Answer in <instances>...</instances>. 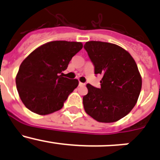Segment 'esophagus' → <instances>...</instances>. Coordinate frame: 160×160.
<instances>
[{
    "mask_svg": "<svg viewBox=\"0 0 160 160\" xmlns=\"http://www.w3.org/2000/svg\"><path fill=\"white\" fill-rule=\"evenodd\" d=\"M84 85H85V83H81V82H79V87H83V86H84Z\"/></svg>",
    "mask_w": 160,
    "mask_h": 160,
    "instance_id": "obj_1",
    "label": "esophagus"
}]
</instances>
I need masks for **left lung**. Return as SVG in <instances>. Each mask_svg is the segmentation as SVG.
Instances as JSON below:
<instances>
[{"instance_id": "1", "label": "left lung", "mask_w": 160, "mask_h": 160, "mask_svg": "<svg viewBox=\"0 0 160 160\" xmlns=\"http://www.w3.org/2000/svg\"><path fill=\"white\" fill-rule=\"evenodd\" d=\"M94 73L103 75L101 88L88 83L84 110L99 122L120 120L132 110L142 89V77L132 56L115 44L90 41L85 43Z\"/></svg>"}]
</instances>
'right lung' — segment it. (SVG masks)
<instances>
[{
	"instance_id": "add662e5",
	"label": "right lung",
	"mask_w": 160,
	"mask_h": 160,
	"mask_svg": "<svg viewBox=\"0 0 160 160\" xmlns=\"http://www.w3.org/2000/svg\"><path fill=\"white\" fill-rule=\"evenodd\" d=\"M82 48L83 44L77 42H49L24 59L15 81L19 97L28 110L46 115L62 108L79 83L77 79L63 77L62 72Z\"/></svg>"
}]
</instances>
